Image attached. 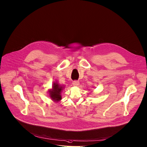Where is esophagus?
<instances>
[{
    "label": "esophagus",
    "instance_id": "1",
    "mask_svg": "<svg viewBox=\"0 0 147 147\" xmlns=\"http://www.w3.org/2000/svg\"><path fill=\"white\" fill-rule=\"evenodd\" d=\"M72 85L74 86H78L80 85V82L78 81H73L72 82Z\"/></svg>",
    "mask_w": 147,
    "mask_h": 147
}]
</instances>
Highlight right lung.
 <instances>
[{"mask_svg":"<svg viewBox=\"0 0 147 147\" xmlns=\"http://www.w3.org/2000/svg\"><path fill=\"white\" fill-rule=\"evenodd\" d=\"M64 88V85H60L57 83V81L54 82L52 85V87L49 90V97L54 102H57L60 101L62 100V92Z\"/></svg>","mask_w":147,"mask_h":147,"instance_id":"1","label":"right lung"}]
</instances>
